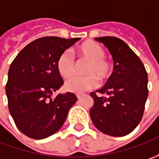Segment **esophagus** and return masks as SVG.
I'll use <instances>...</instances> for the list:
<instances>
[{"label":"esophagus","mask_w":159,"mask_h":159,"mask_svg":"<svg viewBox=\"0 0 159 159\" xmlns=\"http://www.w3.org/2000/svg\"><path fill=\"white\" fill-rule=\"evenodd\" d=\"M84 96H85L84 95H80V94H79V95H77V97H78V99H79V100H81Z\"/></svg>","instance_id":"1"}]
</instances>
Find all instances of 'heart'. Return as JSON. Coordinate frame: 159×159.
Here are the masks:
<instances>
[{"mask_svg": "<svg viewBox=\"0 0 159 159\" xmlns=\"http://www.w3.org/2000/svg\"><path fill=\"white\" fill-rule=\"evenodd\" d=\"M76 51L81 59L89 61L85 69L87 75L70 78L64 84V88L67 91L81 94L95 88L97 80L103 83L111 77L113 66L111 63L104 57L106 52L101 45L95 41L89 40L77 47ZM57 70L64 78H69L74 73L75 63L70 53L64 51L59 55L57 60Z\"/></svg>", "mask_w": 159, "mask_h": 159, "instance_id": "1", "label": "heart"}]
</instances>
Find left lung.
Returning a JSON list of instances; mask_svg holds the SVG:
<instances>
[{
	"label": "left lung",
	"instance_id": "8db88e82",
	"mask_svg": "<svg viewBox=\"0 0 159 159\" xmlns=\"http://www.w3.org/2000/svg\"><path fill=\"white\" fill-rule=\"evenodd\" d=\"M111 52L114 62L111 77L90 95L94 106L90 117L95 126L111 136H124L142 120L148 97V74L143 62L125 41L113 36L95 38Z\"/></svg>",
	"mask_w": 159,
	"mask_h": 159
}]
</instances>
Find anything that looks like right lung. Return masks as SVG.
<instances>
[{"mask_svg": "<svg viewBox=\"0 0 159 159\" xmlns=\"http://www.w3.org/2000/svg\"><path fill=\"white\" fill-rule=\"evenodd\" d=\"M80 40L54 36L37 39L10 64L6 84L8 106L16 127L28 137L40 140L57 132L78 100L69 92L54 98L52 95L64 84L57 70L58 57Z\"/></svg>", "mask_w": 159, "mask_h": 159, "instance_id": "add662e5", "label": "right lung"}]
</instances>
